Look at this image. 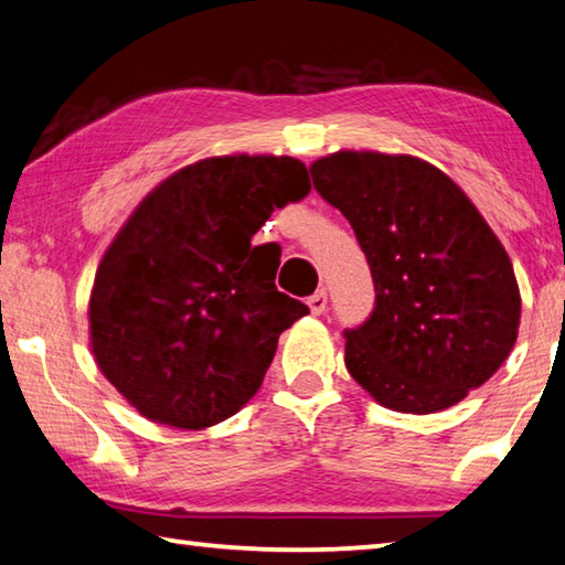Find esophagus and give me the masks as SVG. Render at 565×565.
Listing matches in <instances>:
<instances>
[{
    "label": "esophagus",
    "instance_id": "1",
    "mask_svg": "<svg viewBox=\"0 0 565 565\" xmlns=\"http://www.w3.org/2000/svg\"><path fill=\"white\" fill-rule=\"evenodd\" d=\"M327 306H329V294H327V289H319L317 294L309 296V309H311L313 317H321V313L327 311Z\"/></svg>",
    "mask_w": 565,
    "mask_h": 565
}]
</instances>
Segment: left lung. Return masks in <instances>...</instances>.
Segmentation results:
<instances>
[{"instance_id":"1","label":"left lung","mask_w":565,"mask_h":565,"mask_svg":"<svg viewBox=\"0 0 565 565\" xmlns=\"http://www.w3.org/2000/svg\"><path fill=\"white\" fill-rule=\"evenodd\" d=\"M313 189L349 218L374 311L347 329V369L386 408L434 414L486 384L519 337L505 248L444 171L414 157L339 151Z\"/></svg>"}]
</instances>
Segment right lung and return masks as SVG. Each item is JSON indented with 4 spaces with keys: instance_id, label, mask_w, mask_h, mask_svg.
<instances>
[{
    "instance_id": "1",
    "label": "right lung",
    "mask_w": 565,
    "mask_h": 565,
    "mask_svg": "<svg viewBox=\"0 0 565 565\" xmlns=\"http://www.w3.org/2000/svg\"><path fill=\"white\" fill-rule=\"evenodd\" d=\"M291 157H214L177 171L139 204L99 264L89 301L104 376L157 424L234 416L309 306L276 289L281 254L254 259L274 209L309 194Z\"/></svg>"
}]
</instances>
